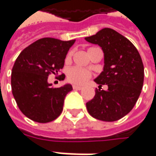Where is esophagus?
I'll use <instances>...</instances> for the list:
<instances>
[{
    "label": "esophagus",
    "mask_w": 156,
    "mask_h": 156,
    "mask_svg": "<svg viewBox=\"0 0 156 156\" xmlns=\"http://www.w3.org/2000/svg\"><path fill=\"white\" fill-rule=\"evenodd\" d=\"M73 88L74 89V90H80L83 89V87H82V86H78V85H73Z\"/></svg>",
    "instance_id": "obj_1"
}]
</instances>
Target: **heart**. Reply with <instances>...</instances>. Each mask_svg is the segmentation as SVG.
Wrapping results in <instances>:
<instances>
[{
	"instance_id": "b5f03b06",
	"label": "heart",
	"mask_w": 156,
	"mask_h": 156,
	"mask_svg": "<svg viewBox=\"0 0 156 156\" xmlns=\"http://www.w3.org/2000/svg\"><path fill=\"white\" fill-rule=\"evenodd\" d=\"M72 58V52L70 51L66 55V61H69ZM91 77V73L89 71L79 67H73L67 72V79L74 84H83Z\"/></svg>"
}]
</instances>
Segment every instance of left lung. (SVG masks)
<instances>
[{
  "label": "left lung",
  "instance_id": "8db88e82",
  "mask_svg": "<svg viewBox=\"0 0 156 156\" xmlns=\"http://www.w3.org/2000/svg\"><path fill=\"white\" fill-rule=\"evenodd\" d=\"M85 41L102 48L104 71L94 81L99 84L95 97L86 103L89 114L105 122L117 121L133 109L142 91L144 67L142 58L124 36L111 28H104ZM103 84L108 90L100 89Z\"/></svg>",
  "mask_w": 156,
  "mask_h": 156
}]
</instances>
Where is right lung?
<instances>
[{
  "instance_id": "1",
  "label": "right lung",
  "mask_w": 156,
  "mask_h": 156,
  "mask_svg": "<svg viewBox=\"0 0 156 156\" xmlns=\"http://www.w3.org/2000/svg\"><path fill=\"white\" fill-rule=\"evenodd\" d=\"M74 42L43 38L26 47L16 58L11 74L12 92L20 111L31 120L46 123L61 114L65 98L73 86L66 83L52 88L47 79L64 67Z\"/></svg>"
}]
</instances>
